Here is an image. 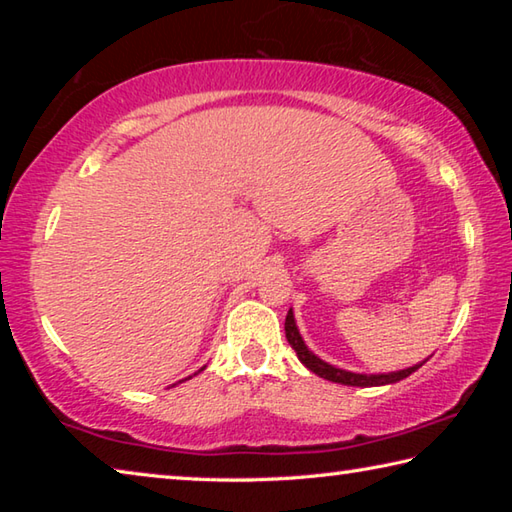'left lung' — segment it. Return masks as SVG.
<instances>
[{"label": "left lung", "mask_w": 512, "mask_h": 512, "mask_svg": "<svg viewBox=\"0 0 512 512\" xmlns=\"http://www.w3.org/2000/svg\"><path fill=\"white\" fill-rule=\"evenodd\" d=\"M284 332H287V341L293 350H296L300 363L305 368H309L314 375L323 377L327 381H334V384H343V386H361V388H368V386H386V384H395V381H402L411 375V372L418 370L420 366L429 361V357L415 363L411 368H404V370H395V372H377V375H366V372H352V370H343V368H336L332 363H327L318 357V354L311 352L307 348L305 339L300 336V329L296 325V318H293V309H289L287 320H284Z\"/></svg>", "instance_id": "left-lung-1"}]
</instances>
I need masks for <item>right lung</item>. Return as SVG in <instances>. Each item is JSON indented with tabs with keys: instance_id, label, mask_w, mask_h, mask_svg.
Masks as SVG:
<instances>
[{
	"instance_id": "add662e5",
	"label": "right lung",
	"mask_w": 512,
	"mask_h": 512,
	"mask_svg": "<svg viewBox=\"0 0 512 512\" xmlns=\"http://www.w3.org/2000/svg\"><path fill=\"white\" fill-rule=\"evenodd\" d=\"M201 370H203V368H201ZM187 379H189V377H187Z\"/></svg>"
}]
</instances>
